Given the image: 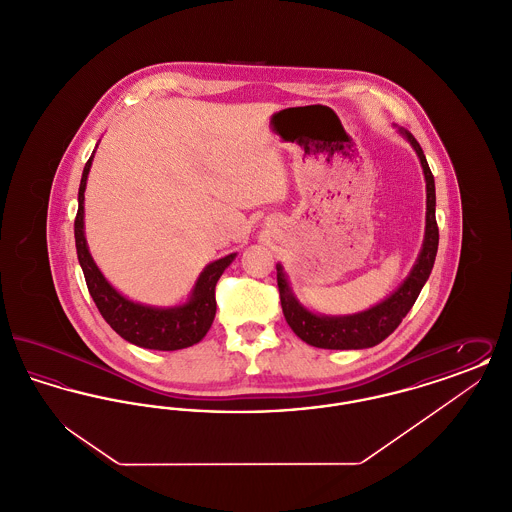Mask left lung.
Wrapping results in <instances>:
<instances>
[{"instance_id": "1", "label": "left lung", "mask_w": 512, "mask_h": 512, "mask_svg": "<svg viewBox=\"0 0 512 512\" xmlns=\"http://www.w3.org/2000/svg\"><path fill=\"white\" fill-rule=\"evenodd\" d=\"M399 134L409 140L413 146L424 178H426V230H424V242L418 253V259L414 263L411 274L407 280L386 297L378 305L366 309L363 313L345 315V317H326L315 315L309 309H305L297 297L293 295L288 284V276L282 265H276V280L280 290V303L286 322L290 324L295 336L305 343L320 347V349H365L374 347L380 341L386 340L391 332L401 324V320L407 317L411 307L418 297L420 290L424 288L426 280L430 278V272L434 268L436 253H438L439 230L436 222V184L434 174L428 167V161L424 157V151L420 144L414 140L413 134L405 128H399Z\"/></svg>"}]
</instances>
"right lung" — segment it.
I'll list each match as a JSON object with an SVG mask.
<instances>
[{"instance_id":"right-lung-1","label":"right lung","mask_w":512,"mask_h":512,"mask_svg":"<svg viewBox=\"0 0 512 512\" xmlns=\"http://www.w3.org/2000/svg\"><path fill=\"white\" fill-rule=\"evenodd\" d=\"M92 161H94V153L84 167L80 188H78V213L74 219V240H76L78 263L84 272L88 292L92 295L101 317L105 318V322L121 338L146 349L176 351L203 340L217 313V301H215L217 282L224 268L234 261L236 253H230L203 268V272L195 282L190 299L182 305L149 307V305L126 299L105 280V276L101 274V270L90 255L86 236H84V190H86V180H88Z\"/></svg>"}]
</instances>
